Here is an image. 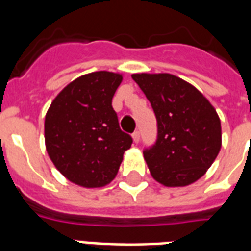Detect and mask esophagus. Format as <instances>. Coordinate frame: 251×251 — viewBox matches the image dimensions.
<instances>
[{
    "label": "esophagus",
    "mask_w": 251,
    "mask_h": 251,
    "mask_svg": "<svg viewBox=\"0 0 251 251\" xmlns=\"http://www.w3.org/2000/svg\"><path fill=\"white\" fill-rule=\"evenodd\" d=\"M139 139H141V134H139V131H134V133H133V141L135 142V143H138V142H139Z\"/></svg>",
    "instance_id": "esophagus-1"
}]
</instances>
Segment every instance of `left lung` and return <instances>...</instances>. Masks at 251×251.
I'll return each instance as SVG.
<instances>
[{"label": "left lung", "mask_w": 251, "mask_h": 251, "mask_svg": "<svg viewBox=\"0 0 251 251\" xmlns=\"http://www.w3.org/2000/svg\"><path fill=\"white\" fill-rule=\"evenodd\" d=\"M151 102L156 143L143 151L151 176L169 187L187 186L212 165L222 147V125L211 102L178 76L131 75Z\"/></svg>", "instance_id": "obj_1"}]
</instances>
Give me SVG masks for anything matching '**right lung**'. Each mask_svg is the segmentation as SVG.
<instances>
[{"label":"right lung","instance_id":"obj_1","mask_svg":"<svg viewBox=\"0 0 251 251\" xmlns=\"http://www.w3.org/2000/svg\"><path fill=\"white\" fill-rule=\"evenodd\" d=\"M122 75L95 72L69 83L49 106L45 147L54 167L83 187L105 186L116 177L133 139L118 125L112 99Z\"/></svg>","mask_w":251,"mask_h":251}]
</instances>
